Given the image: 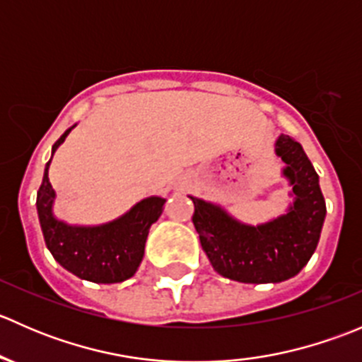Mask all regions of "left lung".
Listing matches in <instances>:
<instances>
[{
    "label": "left lung",
    "instance_id": "left-lung-1",
    "mask_svg": "<svg viewBox=\"0 0 362 362\" xmlns=\"http://www.w3.org/2000/svg\"><path fill=\"white\" fill-rule=\"evenodd\" d=\"M276 156L287 164L284 175L296 202L289 214L254 228L240 224L221 206L192 198V222L204 254L218 275L243 284H276L298 275L320 238L326 202L319 175L294 138L276 140Z\"/></svg>",
    "mask_w": 362,
    "mask_h": 362
}]
</instances>
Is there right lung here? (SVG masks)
Wrapping results in <instances>:
<instances>
[{
    "instance_id": "obj_1",
    "label": "right lung",
    "mask_w": 362,
    "mask_h": 362,
    "mask_svg": "<svg viewBox=\"0 0 362 362\" xmlns=\"http://www.w3.org/2000/svg\"><path fill=\"white\" fill-rule=\"evenodd\" d=\"M54 144L52 154L68 136ZM49 164L38 189L36 208L40 226L50 254L57 262L78 279L96 284L124 282L140 266L151 226L159 218L166 199L152 196L134 204L126 215L96 228H78L57 221L52 215L54 189L49 180Z\"/></svg>"
}]
</instances>
